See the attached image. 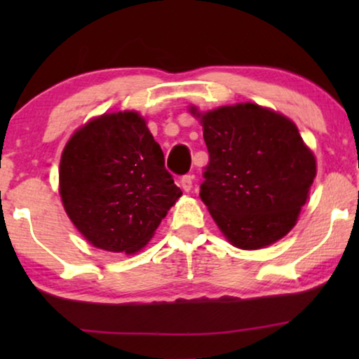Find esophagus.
I'll use <instances>...</instances> for the list:
<instances>
[{"mask_svg": "<svg viewBox=\"0 0 359 359\" xmlns=\"http://www.w3.org/2000/svg\"><path fill=\"white\" fill-rule=\"evenodd\" d=\"M193 180H194L193 175H184V176H181L180 184H181V188H183V189L186 191V193H189V191L193 189Z\"/></svg>", "mask_w": 359, "mask_h": 359, "instance_id": "1", "label": "esophagus"}]
</instances>
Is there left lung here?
<instances>
[{
    "label": "left lung",
    "mask_w": 359,
    "mask_h": 359,
    "mask_svg": "<svg viewBox=\"0 0 359 359\" xmlns=\"http://www.w3.org/2000/svg\"><path fill=\"white\" fill-rule=\"evenodd\" d=\"M191 112L209 151L199 196L225 238L242 250L278 242L296 225L317 173L296 124L253 102Z\"/></svg>",
    "instance_id": "obj_1"
}]
</instances>
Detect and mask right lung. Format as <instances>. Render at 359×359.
<instances>
[{
	"mask_svg": "<svg viewBox=\"0 0 359 359\" xmlns=\"http://www.w3.org/2000/svg\"><path fill=\"white\" fill-rule=\"evenodd\" d=\"M60 196L88 242L135 253L181 194L147 122L134 111L93 119L68 140L60 160Z\"/></svg>",
	"mask_w": 359,
	"mask_h": 359,
	"instance_id": "1",
	"label": "right lung"
}]
</instances>
